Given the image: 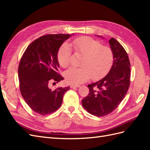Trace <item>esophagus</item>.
Instances as JSON below:
<instances>
[{
  "label": "esophagus",
  "instance_id": "obj_1",
  "mask_svg": "<svg viewBox=\"0 0 150 150\" xmlns=\"http://www.w3.org/2000/svg\"><path fill=\"white\" fill-rule=\"evenodd\" d=\"M80 86L79 84H71V88H79Z\"/></svg>",
  "mask_w": 150,
  "mask_h": 150
}]
</instances>
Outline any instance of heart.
Here are the masks:
<instances>
[{
	"label": "heart",
	"instance_id": "b5f03b06",
	"mask_svg": "<svg viewBox=\"0 0 150 150\" xmlns=\"http://www.w3.org/2000/svg\"><path fill=\"white\" fill-rule=\"evenodd\" d=\"M71 45L83 55L80 67H71L64 73L66 81L72 84L83 83L90 79L102 78L110 69L114 62V53L110 47L88 36H81L72 41ZM71 48L67 43L60 46L57 52L59 65L67 67L69 64Z\"/></svg>",
	"mask_w": 150,
	"mask_h": 150
}]
</instances>
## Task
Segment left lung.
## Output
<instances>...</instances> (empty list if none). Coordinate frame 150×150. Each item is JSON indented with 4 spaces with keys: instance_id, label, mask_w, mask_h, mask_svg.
<instances>
[{
    "instance_id": "obj_1",
    "label": "left lung",
    "mask_w": 150,
    "mask_h": 150,
    "mask_svg": "<svg viewBox=\"0 0 150 150\" xmlns=\"http://www.w3.org/2000/svg\"><path fill=\"white\" fill-rule=\"evenodd\" d=\"M109 45L114 53L110 70L102 79L88 85L90 92L82 100L87 112L97 117L105 116L116 109L130 85L131 66L127 54L114 38L109 40Z\"/></svg>"
}]
</instances>
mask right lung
I'll return each mask as SVG.
<instances>
[{"label":"right lung","mask_w":150,"mask_h":150,"mask_svg":"<svg viewBox=\"0 0 150 150\" xmlns=\"http://www.w3.org/2000/svg\"><path fill=\"white\" fill-rule=\"evenodd\" d=\"M73 35H46L35 40L27 47L20 60L18 77L20 91L32 110L45 115L61 106L63 96L69 87L53 90L56 84L64 79L57 71L59 68L57 52L62 44Z\"/></svg>","instance_id":"right-lung-1"}]
</instances>
